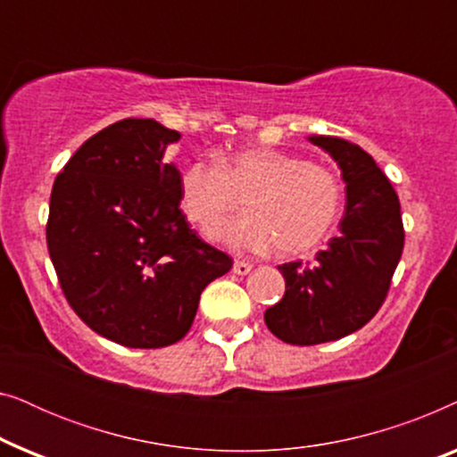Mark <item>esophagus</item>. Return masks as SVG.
<instances>
[{
	"label": "esophagus",
	"mask_w": 457,
	"mask_h": 457,
	"mask_svg": "<svg viewBox=\"0 0 457 457\" xmlns=\"http://www.w3.org/2000/svg\"><path fill=\"white\" fill-rule=\"evenodd\" d=\"M252 264H249V262H243V260H235V264H233V272L235 274H247V272H252Z\"/></svg>",
	"instance_id": "obj_1"
}]
</instances>
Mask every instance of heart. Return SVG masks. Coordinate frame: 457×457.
Masks as SVG:
<instances>
[{"mask_svg": "<svg viewBox=\"0 0 457 457\" xmlns=\"http://www.w3.org/2000/svg\"><path fill=\"white\" fill-rule=\"evenodd\" d=\"M246 199L248 216L218 223ZM180 204L191 222L241 249L274 245L278 255H302L327 239L339 218L343 185L328 166L268 147L239 149L218 160L197 158L180 172Z\"/></svg>", "mask_w": 457, "mask_h": 457, "instance_id": "b5f03b06", "label": "heart"}]
</instances>
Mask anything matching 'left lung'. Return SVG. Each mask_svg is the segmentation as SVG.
I'll use <instances>...</instances> for the list:
<instances>
[{"label":"left lung","instance_id":"left-lung-1","mask_svg":"<svg viewBox=\"0 0 457 457\" xmlns=\"http://www.w3.org/2000/svg\"><path fill=\"white\" fill-rule=\"evenodd\" d=\"M310 141L339 164L347 205L339 233L314 262L278 266L285 295L264 320L291 345L337 341L370 322L389 293L405 237L397 193L372 155L339 137Z\"/></svg>","mask_w":457,"mask_h":457}]
</instances>
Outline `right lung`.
<instances>
[{"label":"right lung","instance_id":"1","mask_svg":"<svg viewBox=\"0 0 457 457\" xmlns=\"http://www.w3.org/2000/svg\"><path fill=\"white\" fill-rule=\"evenodd\" d=\"M179 139L152 118L110 124L68 160L49 199L47 249L66 302L124 347L183 339L202 291L233 268L180 212V172L162 160Z\"/></svg>","mask_w":457,"mask_h":457}]
</instances>
